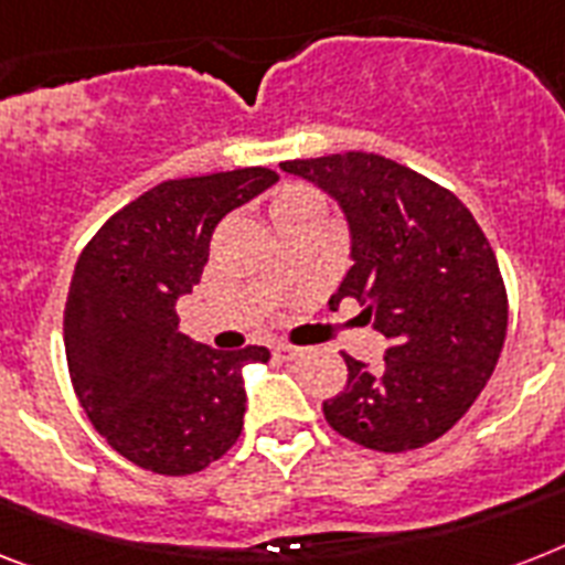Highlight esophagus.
Here are the masks:
<instances>
[{
    "label": "esophagus",
    "instance_id": "obj_1",
    "mask_svg": "<svg viewBox=\"0 0 565 565\" xmlns=\"http://www.w3.org/2000/svg\"><path fill=\"white\" fill-rule=\"evenodd\" d=\"M273 351H275V356H281V360H296V356L301 354V348H292V345H287V342H278Z\"/></svg>",
    "mask_w": 565,
    "mask_h": 565
}]
</instances>
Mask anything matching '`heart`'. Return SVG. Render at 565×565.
<instances>
[{"label": "heart", "mask_w": 565, "mask_h": 565, "mask_svg": "<svg viewBox=\"0 0 565 565\" xmlns=\"http://www.w3.org/2000/svg\"><path fill=\"white\" fill-rule=\"evenodd\" d=\"M307 196H310V194H305V191H287V194L278 200V203H287V200H307Z\"/></svg>", "instance_id": "heart-1"}]
</instances>
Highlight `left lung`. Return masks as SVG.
Wrapping results in <instances>:
<instances>
[{"mask_svg": "<svg viewBox=\"0 0 565 565\" xmlns=\"http://www.w3.org/2000/svg\"><path fill=\"white\" fill-rule=\"evenodd\" d=\"M281 171L339 205L354 264L330 305L356 298L388 342L377 369L342 354L348 383L324 401V420L377 452L441 438L505 345L508 296L488 237L456 194L386 156L351 150Z\"/></svg>", "mask_w": 565, "mask_h": 565, "instance_id": "8db88e82", "label": "left lung"}]
</instances>
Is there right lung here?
I'll return each instance as SVG.
<instances>
[{
  "label": "right lung",
  "instance_id": "1",
  "mask_svg": "<svg viewBox=\"0 0 565 565\" xmlns=\"http://www.w3.org/2000/svg\"><path fill=\"white\" fill-rule=\"evenodd\" d=\"M278 182L269 168L168 179L86 243L63 310L68 374L107 444L162 476L196 473L241 438L249 345L217 351L179 333L177 301L200 284L228 211Z\"/></svg>",
  "mask_w": 565,
  "mask_h": 565
}]
</instances>
